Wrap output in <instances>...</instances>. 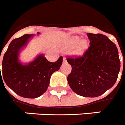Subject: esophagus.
<instances>
[{
	"label": "esophagus",
	"instance_id": "34e87169",
	"mask_svg": "<svg viewBox=\"0 0 125 125\" xmlns=\"http://www.w3.org/2000/svg\"><path fill=\"white\" fill-rule=\"evenodd\" d=\"M67 62V60H66L65 58H63V63H66Z\"/></svg>",
	"mask_w": 125,
	"mask_h": 125
}]
</instances>
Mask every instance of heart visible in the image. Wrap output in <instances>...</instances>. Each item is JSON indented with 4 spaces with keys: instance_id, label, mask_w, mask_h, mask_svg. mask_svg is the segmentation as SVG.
<instances>
[{
    "instance_id": "heart-1",
    "label": "heart",
    "mask_w": 125,
    "mask_h": 125,
    "mask_svg": "<svg viewBox=\"0 0 125 125\" xmlns=\"http://www.w3.org/2000/svg\"><path fill=\"white\" fill-rule=\"evenodd\" d=\"M80 38L77 36H72L71 38H69L67 41V45L68 46L72 47L74 45H76L77 43H78ZM87 48V43L85 41H82L80 42L79 43L78 47H77L76 52L78 53H82L83 52V51Z\"/></svg>"
}]
</instances>
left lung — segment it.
I'll return each instance as SVG.
<instances>
[{
	"label": "left lung",
	"mask_w": 125,
	"mask_h": 125,
	"mask_svg": "<svg viewBox=\"0 0 125 125\" xmlns=\"http://www.w3.org/2000/svg\"><path fill=\"white\" fill-rule=\"evenodd\" d=\"M90 45L83 55L67 56L72 67L68 83L80 96H101L115 84L120 70V60L115 44L102 34L87 33Z\"/></svg>",
	"instance_id": "1"
}]
</instances>
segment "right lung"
<instances>
[{
	"mask_svg": "<svg viewBox=\"0 0 125 125\" xmlns=\"http://www.w3.org/2000/svg\"><path fill=\"white\" fill-rule=\"evenodd\" d=\"M33 36L26 34L13 40L3 57L2 75L0 67L2 82L4 80L13 92L26 98L42 95L48 88L52 74L60 69L63 62L62 56L55 62H50L43 55H39L28 65L21 64L18 59L19 51Z\"/></svg>",
	"mask_w": 125,
	"mask_h": 125,
	"instance_id": "obj_1",
	"label": "right lung"
}]
</instances>
